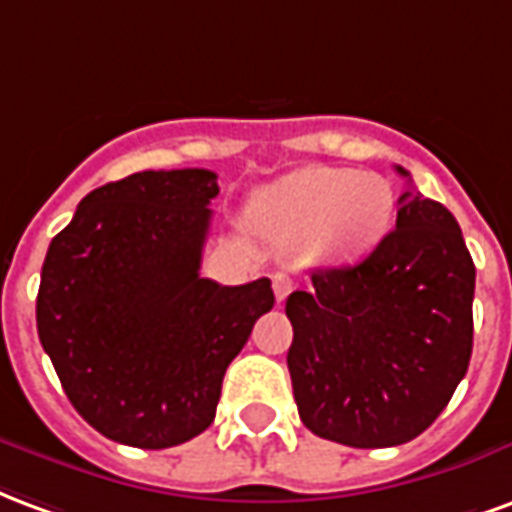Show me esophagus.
Masks as SVG:
<instances>
[{"label": "esophagus", "mask_w": 512, "mask_h": 512, "mask_svg": "<svg viewBox=\"0 0 512 512\" xmlns=\"http://www.w3.org/2000/svg\"><path fill=\"white\" fill-rule=\"evenodd\" d=\"M272 289H275V297H278V302H283L289 294H292L294 289V281L286 275V272H275L272 275Z\"/></svg>", "instance_id": "34e87169"}]
</instances>
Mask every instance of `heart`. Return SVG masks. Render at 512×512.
Here are the masks:
<instances>
[{"instance_id": "b5f03b06", "label": "heart", "mask_w": 512, "mask_h": 512, "mask_svg": "<svg viewBox=\"0 0 512 512\" xmlns=\"http://www.w3.org/2000/svg\"><path fill=\"white\" fill-rule=\"evenodd\" d=\"M395 196L379 174L305 166L261 188L251 201L253 229L281 251L311 261H352L382 240Z\"/></svg>"}]
</instances>
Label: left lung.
<instances>
[{
    "label": "left lung",
    "instance_id": "8db88e82",
    "mask_svg": "<svg viewBox=\"0 0 512 512\" xmlns=\"http://www.w3.org/2000/svg\"><path fill=\"white\" fill-rule=\"evenodd\" d=\"M472 297L475 264L453 212L409 185L371 256L313 270L311 289L286 300L305 428L365 450L423 434L469 368Z\"/></svg>",
    "mask_w": 512,
    "mask_h": 512
}]
</instances>
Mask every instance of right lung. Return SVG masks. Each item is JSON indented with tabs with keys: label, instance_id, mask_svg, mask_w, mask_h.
I'll list each match as a JSON object with an SVG mask.
<instances>
[{
	"label": "right lung",
	"instance_id": "add662e5",
	"mask_svg": "<svg viewBox=\"0 0 512 512\" xmlns=\"http://www.w3.org/2000/svg\"><path fill=\"white\" fill-rule=\"evenodd\" d=\"M218 174L138 171L81 199L51 240L37 335L76 412L122 445L163 450L215 420L220 384L261 313L270 278H201Z\"/></svg>",
	"mask_w": 512,
	"mask_h": 512
}]
</instances>
